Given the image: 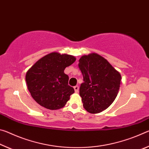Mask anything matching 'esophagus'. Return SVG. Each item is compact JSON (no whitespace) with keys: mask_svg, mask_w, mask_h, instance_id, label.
I'll return each mask as SVG.
<instances>
[{"mask_svg":"<svg viewBox=\"0 0 149 149\" xmlns=\"http://www.w3.org/2000/svg\"><path fill=\"white\" fill-rule=\"evenodd\" d=\"M74 90H75V93H78L79 92V87L77 86V85H76V86H75L74 87Z\"/></svg>","mask_w":149,"mask_h":149,"instance_id":"obj_1","label":"esophagus"}]
</instances>
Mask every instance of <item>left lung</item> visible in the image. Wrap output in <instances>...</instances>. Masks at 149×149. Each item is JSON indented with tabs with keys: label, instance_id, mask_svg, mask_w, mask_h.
<instances>
[{
	"label": "left lung",
	"instance_id": "1",
	"mask_svg": "<svg viewBox=\"0 0 149 149\" xmlns=\"http://www.w3.org/2000/svg\"><path fill=\"white\" fill-rule=\"evenodd\" d=\"M78 66L84 77L79 95L84 108L91 114L101 112L117 97L122 79L120 73L96 53L81 56Z\"/></svg>",
	"mask_w": 149,
	"mask_h": 149
}]
</instances>
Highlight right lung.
<instances>
[{"label":"right lung","mask_w":149,"mask_h":149,"mask_svg":"<svg viewBox=\"0 0 149 149\" xmlns=\"http://www.w3.org/2000/svg\"><path fill=\"white\" fill-rule=\"evenodd\" d=\"M75 60L71 55L52 52L39 60L27 71V89L39 104L50 110L64 107L74 89L68 85L69 77L64 71Z\"/></svg>","instance_id":"obj_1"}]
</instances>
